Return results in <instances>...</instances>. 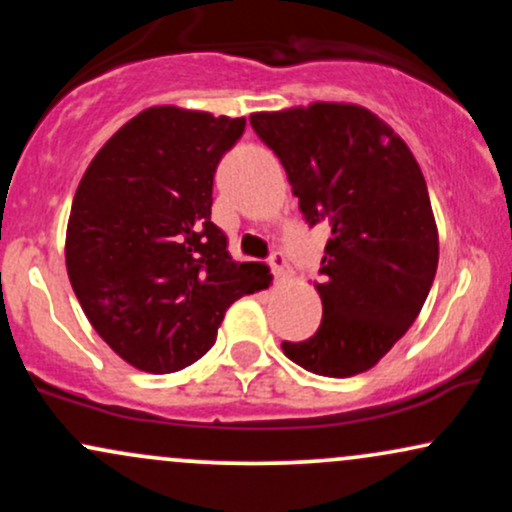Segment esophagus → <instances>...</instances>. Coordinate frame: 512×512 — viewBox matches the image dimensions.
Masks as SVG:
<instances>
[{"label":"esophagus","mask_w":512,"mask_h":512,"mask_svg":"<svg viewBox=\"0 0 512 512\" xmlns=\"http://www.w3.org/2000/svg\"><path fill=\"white\" fill-rule=\"evenodd\" d=\"M269 267H272V274L279 281H286V279H291V276H293L289 262H286V257L281 255V252H274V255L269 257Z\"/></svg>","instance_id":"obj_1"}]
</instances>
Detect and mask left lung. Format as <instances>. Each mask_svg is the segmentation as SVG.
I'll return each mask as SVG.
<instances>
[{"label": "left lung", "instance_id": "1", "mask_svg": "<svg viewBox=\"0 0 512 512\" xmlns=\"http://www.w3.org/2000/svg\"><path fill=\"white\" fill-rule=\"evenodd\" d=\"M310 223L327 221L322 322L281 342L293 363L325 378L366 373L424 308L438 267V226L419 163L402 137L356 103L317 101L252 113Z\"/></svg>", "mask_w": 512, "mask_h": 512}]
</instances>
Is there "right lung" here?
I'll list each match as a JSON object with an SVG mask.
<instances>
[{"mask_svg": "<svg viewBox=\"0 0 512 512\" xmlns=\"http://www.w3.org/2000/svg\"><path fill=\"white\" fill-rule=\"evenodd\" d=\"M245 117L154 105L88 163L69 211L64 260L101 339L137 370L199 361L238 298L272 284L267 264L236 262L211 223V187Z\"/></svg>", "mask_w": 512, "mask_h": 512, "instance_id": "obj_1", "label": "right lung"}]
</instances>
